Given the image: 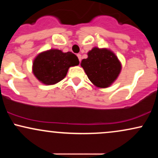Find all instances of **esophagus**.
I'll return each instance as SVG.
<instances>
[{"label":"esophagus","mask_w":158,"mask_h":158,"mask_svg":"<svg viewBox=\"0 0 158 158\" xmlns=\"http://www.w3.org/2000/svg\"><path fill=\"white\" fill-rule=\"evenodd\" d=\"M77 57L79 58V62H81V54H77Z\"/></svg>","instance_id":"1"}]
</instances>
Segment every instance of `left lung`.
Masks as SVG:
<instances>
[{"label":"left lung","instance_id":"1","mask_svg":"<svg viewBox=\"0 0 158 158\" xmlns=\"http://www.w3.org/2000/svg\"><path fill=\"white\" fill-rule=\"evenodd\" d=\"M88 59L81 61V66L90 81L99 88L110 86L118 77L121 64L117 57L107 49L94 48L88 53Z\"/></svg>","mask_w":158,"mask_h":158}]
</instances>
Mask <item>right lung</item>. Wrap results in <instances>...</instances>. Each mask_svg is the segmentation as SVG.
I'll list each match as a JSON object with an SVG mask.
<instances>
[{
	"instance_id": "1",
	"label": "right lung",
	"mask_w": 158,
	"mask_h": 158,
	"mask_svg": "<svg viewBox=\"0 0 158 158\" xmlns=\"http://www.w3.org/2000/svg\"><path fill=\"white\" fill-rule=\"evenodd\" d=\"M79 64V59L71 52L50 50L40 53L33 61V73L45 85H53L65 77L70 67Z\"/></svg>"
}]
</instances>
